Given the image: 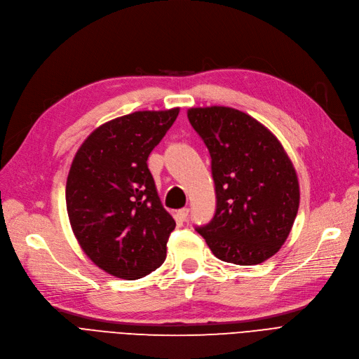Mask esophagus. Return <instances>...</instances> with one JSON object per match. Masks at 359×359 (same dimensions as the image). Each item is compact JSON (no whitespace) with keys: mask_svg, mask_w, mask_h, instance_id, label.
I'll list each match as a JSON object with an SVG mask.
<instances>
[{"mask_svg":"<svg viewBox=\"0 0 359 359\" xmlns=\"http://www.w3.org/2000/svg\"><path fill=\"white\" fill-rule=\"evenodd\" d=\"M177 216L182 219V220H187L188 216H189V208H180L177 211Z\"/></svg>","mask_w":359,"mask_h":359,"instance_id":"obj_1","label":"esophagus"}]
</instances>
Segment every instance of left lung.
Here are the masks:
<instances>
[{"mask_svg":"<svg viewBox=\"0 0 359 359\" xmlns=\"http://www.w3.org/2000/svg\"><path fill=\"white\" fill-rule=\"evenodd\" d=\"M188 118L210 152L216 191L215 216L195 231L223 262H264L285 243L297 216L293 164L272 133L241 111L192 108Z\"/></svg>","mask_w":359,"mask_h":359,"instance_id":"8db88e82","label":"left lung"}]
</instances>
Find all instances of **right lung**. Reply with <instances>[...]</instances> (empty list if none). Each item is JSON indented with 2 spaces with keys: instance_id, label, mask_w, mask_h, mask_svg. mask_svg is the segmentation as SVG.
Listing matches in <instances>:
<instances>
[{
  "instance_id": "right-lung-1",
  "label": "right lung",
  "mask_w": 359,
  "mask_h": 359,
  "mask_svg": "<svg viewBox=\"0 0 359 359\" xmlns=\"http://www.w3.org/2000/svg\"><path fill=\"white\" fill-rule=\"evenodd\" d=\"M179 115L139 111L96 128L78 149L66 208L84 253L100 269L137 280L161 266L176 222L163 207L148 156Z\"/></svg>"
}]
</instances>
